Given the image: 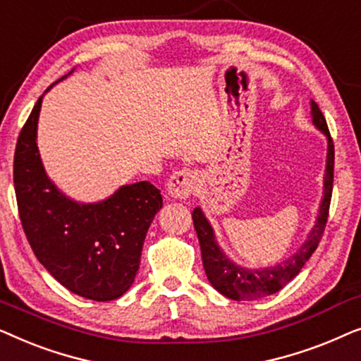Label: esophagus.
Returning a JSON list of instances; mask_svg holds the SVG:
<instances>
[{
	"instance_id": "esophagus-1",
	"label": "esophagus",
	"mask_w": 361,
	"mask_h": 361,
	"mask_svg": "<svg viewBox=\"0 0 361 361\" xmlns=\"http://www.w3.org/2000/svg\"><path fill=\"white\" fill-rule=\"evenodd\" d=\"M195 187V174L190 169L176 171L167 182V192L174 199H187Z\"/></svg>"
}]
</instances>
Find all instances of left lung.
<instances>
[{"label": "left lung", "mask_w": 361, "mask_h": 361, "mask_svg": "<svg viewBox=\"0 0 361 361\" xmlns=\"http://www.w3.org/2000/svg\"><path fill=\"white\" fill-rule=\"evenodd\" d=\"M312 121L319 130L327 135L329 140V152H327V169H325V184H324V199L320 204L319 216L315 221V226L310 231L309 238L300 246V250L294 256H290L288 261L281 263L273 268H266L261 271H250L238 268L226 259V256L221 253L219 246L215 243L214 231L209 221L205 220L204 214L200 209H195L192 214L194 220V228L197 231V238L200 243L202 251V263H204L205 274L212 286L219 290L220 294L226 295L233 300H255L266 295L278 293L284 288L289 281H293L295 276L300 273L302 266L307 263L310 256L322 240L325 225H327L330 200H332V189H334V140L330 136L327 121L320 111L319 105L312 102Z\"/></svg>", "instance_id": "left-lung-1"}]
</instances>
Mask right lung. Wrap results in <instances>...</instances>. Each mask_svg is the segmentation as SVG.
Returning a JSON list of instances; mask_svg holds the SVG:
<instances>
[{
  "label": "right lung",
  "mask_w": 361,
  "mask_h": 361,
  "mask_svg": "<svg viewBox=\"0 0 361 361\" xmlns=\"http://www.w3.org/2000/svg\"><path fill=\"white\" fill-rule=\"evenodd\" d=\"M42 97L21 128L13 179L18 212L31 248L63 288L106 302L130 289L161 190L141 180L123 185L100 204L80 205L56 189L44 172L36 145Z\"/></svg>",
  "instance_id": "obj_1"
}]
</instances>
